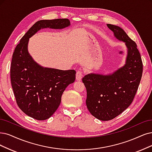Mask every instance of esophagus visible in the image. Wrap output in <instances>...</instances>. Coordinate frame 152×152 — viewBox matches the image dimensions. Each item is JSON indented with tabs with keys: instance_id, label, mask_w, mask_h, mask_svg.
Here are the masks:
<instances>
[{
	"instance_id": "1",
	"label": "esophagus",
	"mask_w": 152,
	"mask_h": 152,
	"mask_svg": "<svg viewBox=\"0 0 152 152\" xmlns=\"http://www.w3.org/2000/svg\"><path fill=\"white\" fill-rule=\"evenodd\" d=\"M83 76V72L81 70L77 71L76 72V79L77 81H80L82 77Z\"/></svg>"
}]
</instances>
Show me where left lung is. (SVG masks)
Returning <instances> with one entry per match:
<instances>
[{
	"mask_svg": "<svg viewBox=\"0 0 152 152\" xmlns=\"http://www.w3.org/2000/svg\"><path fill=\"white\" fill-rule=\"evenodd\" d=\"M114 36L125 43V64L112 74L90 73L82 81L87 91L86 103L90 113L102 121H108L131 104L141 80L143 64L136 43L119 26L108 24Z\"/></svg>",
	"mask_w": 152,
	"mask_h": 152,
	"instance_id": "1",
	"label": "left lung"
}]
</instances>
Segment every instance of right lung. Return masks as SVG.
<instances>
[{"label":"right lung","instance_id":"1","mask_svg":"<svg viewBox=\"0 0 152 152\" xmlns=\"http://www.w3.org/2000/svg\"><path fill=\"white\" fill-rule=\"evenodd\" d=\"M70 26L67 19L41 20L34 24L17 45L10 66V81L19 108L37 120L49 118L57 110L65 89L76 79V71L44 67L28 52L29 38L44 28L62 29Z\"/></svg>","mask_w":152,"mask_h":152}]
</instances>
